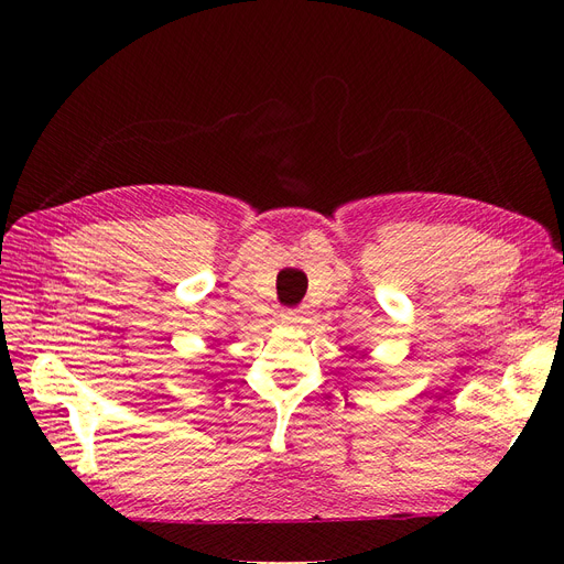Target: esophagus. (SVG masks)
<instances>
[{
    "instance_id": "obj_1",
    "label": "esophagus",
    "mask_w": 564,
    "mask_h": 564,
    "mask_svg": "<svg viewBox=\"0 0 564 564\" xmlns=\"http://www.w3.org/2000/svg\"><path fill=\"white\" fill-rule=\"evenodd\" d=\"M282 322H286V324H296V322H301L303 319V311H296V308H286V311H282Z\"/></svg>"
}]
</instances>
